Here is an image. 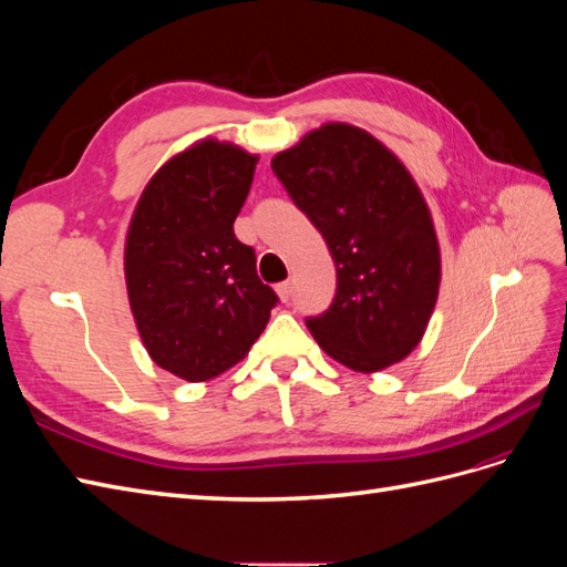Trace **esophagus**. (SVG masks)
<instances>
[{
  "mask_svg": "<svg viewBox=\"0 0 567 567\" xmlns=\"http://www.w3.org/2000/svg\"><path fill=\"white\" fill-rule=\"evenodd\" d=\"M277 293H279V298H281L284 302H288L290 296H293V284H290V281H281V284L277 286Z\"/></svg>",
  "mask_w": 567,
  "mask_h": 567,
  "instance_id": "obj_1",
  "label": "esophagus"
}]
</instances>
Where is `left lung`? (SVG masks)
Instances as JSON below:
<instances>
[{
	"label": "left lung",
	"instance_id": "left-lung-1",
	"mask_svg": "<svg viewBox=\"0 0 567 567\" xmlns=\"http://www.w3.org/2000/svg\"><path fill=\"white\" fill-rule=\"evenodd\" d=\"M336 262V298L307 319L319 348L352 371L414 350L437 302L442 262L431 210L394 153L362 127L326 123L271 158Z\"/></svg>",
	"mask_w": 567,
	"mask_h": 567
}]
</instances>
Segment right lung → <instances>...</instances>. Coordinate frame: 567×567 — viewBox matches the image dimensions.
Here are the masks:
<instances>
[{"label":"right lung","instance_id":"obj_1","mask_svg":"<svg viewBox=\"0 0 567 567\" xmlns=\"http://www.w3.org/2000/svg\"><path fill=\"white\" fill-rule=\"evenodd\" d=\"M257 156L203 140L148 179L125 238V281L136 331L161 369L188 383L241 362L277 293L234 234Z\"/></svg>","mask_w":567,"mask_h":567}]
</instances>
